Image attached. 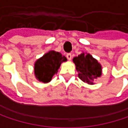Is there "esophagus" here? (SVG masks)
<instances>
[{"instance_id":"1","label":"esophagus","mask_w":128,"mask_h":128,"mask_svg":"<svg viewBox=\"0 0 128 128\" xmlns=\"http://www.w3.org/2000/svg\"><path fill=\"white\" fill-rule=\"evenodd\" d=\"M66 58H67L68 60H71V58H72V54L71 53H67L66 54Z\"/></svg>"}]
</instances>
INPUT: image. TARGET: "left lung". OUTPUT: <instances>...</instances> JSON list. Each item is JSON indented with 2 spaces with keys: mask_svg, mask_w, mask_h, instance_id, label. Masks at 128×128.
<instances>
[{
  "mask_svg": "<svg viewBox=\"0 0 128 128\" xmlns=\"http://www.w3.org/2000/svg\"><path fill=\"white\" fill-rule=\"evenodd\" d=\"M76 70L78 72V78L84 82L93 84L94 79L102 75L100 64L90 54L82 53L73 58Z\"/></svg>",
  "mask_w": 128,
  "mask_h": 128,
  "instance_id": "1",
  "label": "left lung"
}]
</instances>
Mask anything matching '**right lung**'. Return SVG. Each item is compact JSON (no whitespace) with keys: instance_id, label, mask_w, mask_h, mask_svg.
<instances>
[{"instance_id":"1","label":"right lung","mask_w":128,"mask_h":128,"mask_svg":"<svg viewBox=\"0 0 128 128\" xmlns=\"http://www.w3.org/2000/svg\"><path fill=\"white\" fill-rule=\"evenodd\" d=\"M66 61V57L61 53L50 51L36 62L35 74L36 78L44 83L50 82L53 75L57 72L61 64Z\"/></svg>"}]
</instances>
